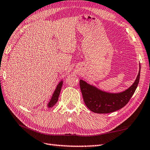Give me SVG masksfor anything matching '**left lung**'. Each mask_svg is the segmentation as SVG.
<instances>
[{
    "label": "left lung",
    "mask_w": 150,
    "mask_h": 150,
    "mask_svg": "<svg viewBox=\"0 0 150 150\" xmlns=\"http://www.w3.org/2000/svg\"><path fill=\"white\" fill-rule=\"evenodd\" d=\"M140 70L135 82L125 91L112 94L100 91L85 81H79L83 98L89 110L98 114H108L122 108L134 95L140 78Z\"/></svg>",
    "instance_id": "obj_1"
}]
</instances>
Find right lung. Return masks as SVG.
<instances>
[{"label":"right lung","instance_id":"obj_1","mask_svg":"<svg viewBox=\"0 0 150 150\" xmlns=\"http://www.w3.org/2000/svg\"><path fill=\"white\" fill-rule=\"evenodd\" d=\"M62 84H63V82L61 81L59 83L57 87H56L55 91L54 92V94H53L52 96V98L51 99V101H49V104H48V107L51 108L53 106H54L56 103H57L58 100V98H59V93H60L61 91V88H62Z\"/></svg>","mask_w":150,"mask_h":150}]
</instances>
